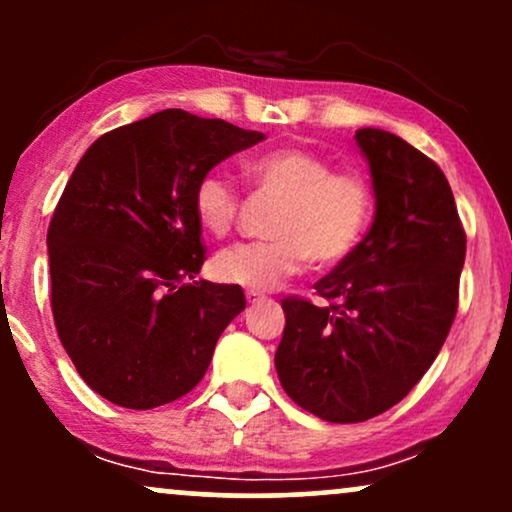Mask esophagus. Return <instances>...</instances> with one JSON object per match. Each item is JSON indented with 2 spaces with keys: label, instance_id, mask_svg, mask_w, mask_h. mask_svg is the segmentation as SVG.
<instances>
[{
  "label": "esophagus",
  "instance_id": "obj_1",
  "mask_svg": "<svg viewBox=\"0 0 512 512\" xmlns=\"http://www.w3.org/2000/svg\"><path fill=\"white\" fill-rule=\"evenodd\" d=\"M245 298H248V303H262L264 301V293L248 291V293H245Z\"/></svg>",
  "mask_w": 512,
  "mask_h": 512
}]
</instances>
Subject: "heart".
I'll return each mask as SVG.
<instances>
[{
	"instance_id": "b5f03b06",
	"label": "heart",
	"mask_w": 512,
	"mask_h": 512,
	"mask_svg": "<svg viewBox=\"0 0 512 512\" xmlns=\"http://www.w3.org/2000/svg\"><path fill=\"white\" fill-rule=\"evenodd\" d=\"M245 175L279 199L269 221L274 238L221 250L211 262L216 279L250 291L276 289L308 260L320 267L346 260L366 236L375 195L358 170H334L330 158L284 146L250 158ZM192 209L204 233L223 238L238 219L240 197L226 178L207 173L197 182Z\"/></svg>"
}]
</instances>
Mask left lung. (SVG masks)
I'll use <instances>...</instances> for the list:
<instances>
[{"label":"left lung","mask_w":512,"mask_h":512,"mask_svg":"<svg viewBox=\"0 0 512 512\" xmlns=\"http://www.w3.org/2000/svg\"><path fill=\"white\" fill-rule=\"evenodd\" d=\"M375 192L361 245L315 284L330 305L289 296L274 366L298 407L358 424L395 407L436 361L457 313L467 236L431 158L385 129H358Z\"/></svg>","instance_id":"left-lung-1"}]
</instances>
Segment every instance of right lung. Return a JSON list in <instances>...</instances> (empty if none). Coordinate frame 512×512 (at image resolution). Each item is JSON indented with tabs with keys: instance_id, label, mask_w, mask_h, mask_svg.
<instances>
[{
	"instance_id": "right-lung-1",
	"label": "right lung",
	"mask_w": 512,
	"mask_h": 512,
	"mask_svg": "<svg viewBox=\"0 0 512 512\" xmlns=\"http://www.w3.org/2000/svg\"><path fill=\"white\" fill-rule=\"evenodd\" d=\"M262 139L168 108L81 156L48 228L50 303L64 351L108 402L154 409L187 395L245 310L240 286L197 279L192 195L223 158Z\"/></svg>"
}]
</instances>
